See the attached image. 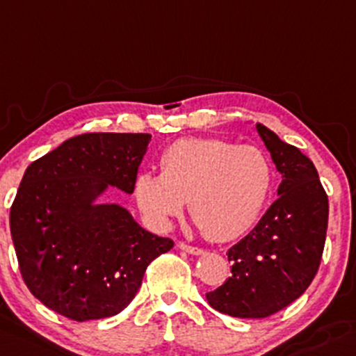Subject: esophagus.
Returning <instances> with one entry per match:
<instances>
[{
    "instance_id": "1",
    "label": "esophagus",
    "mask_w": 356,
    "mask_h": 356,
    "mask_svg": "<svg viewBox=\"0 0 356 356\" xmlns=\"http://www.w3.org/2000/svg\"><path fill=\"white\" fill-rule=\"evenodd\" d=\"M179 249L184 250V252L193 254V256H200V254H203V252H204V250H203V249H200V247L188 245V244H184V242H179Z\"/></svg>"
}]
</instances>
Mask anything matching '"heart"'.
I'll list each match as a JSON object with an SVG mask.
<instances>
[{
  "label": "heart",
  "mask_w": 356,
  "mask_h": 356,
  "mask_svg": "<svg viewBox=\"0 0 356 356\" xmlns=\"http://www.w3.org/2000/svg\"><path fill=\"white\" fill-rule=\"evenodd\" d=\"M160 168V174L138 175L141 211L163 228L189 200L194 227L218 242L241 237L257 222L273 182L263 149L216 138L174 141L163 152Z\"/></svg>",
  "instance_id": "b5f03b06"
}]
</instances>
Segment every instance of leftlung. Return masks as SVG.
Here are the masks:
<instances>
[{
    "instance_id": "left-lung-1",
    "label": "left lung",
    "mask_w": 356,
    "mask_h": 356,
    "mask_svg": "<svg viewBox=\"0 0 356 356\" xmlns=\"http://www.w3.org/2000/svg\"><path fill=\"white\" fill-rule=\"evenodd\" d=\"M282 175L276 200L254 230L228 249L232 276L207 293L222 314L263 319L297 300L321 264L327 230V196L316 167L297 147L256 122Z\"/></svg>"
}]
</instances>
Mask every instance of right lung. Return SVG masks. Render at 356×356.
<instances>
[{"instance_id": "right-lung-1", "label": "right lung", "mask_w": 356, "mask_h": 356, "mask_svg": "<svg viewBox=\"0 0 356 356\" xmlns=\"http://www.w3.org/2000/svg\"><path fill=\"white\" fill-rule=\"evenodd\" d=\"M149 141L143 133L81 134L25 170L11 238L25 285L54 312L78 323L115 316L148 264L174 247L121 204L99 203L109 188L133 194Z\"/></svg>"}]
</instances>
